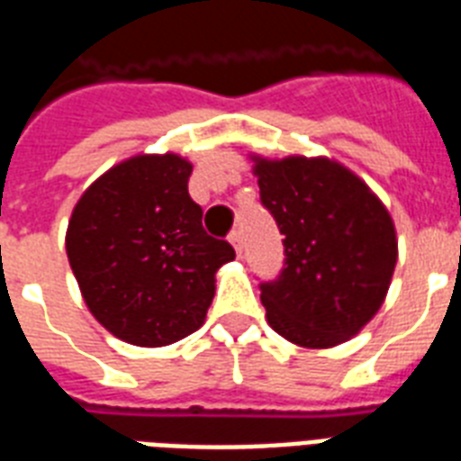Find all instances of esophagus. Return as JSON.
Masks as SVG:
<instances>
[{
    "instance_id": "obj_1",
    "label": "esophagus",
    "mask_w": 461,
    "mask_h": 461,
    "mask_svg": "<svg viewBox=\"0 0 461 461\" xmlns=\"http://www.w3.org/2000/svg\"><path fill=\"white\" fill-rule=\"evenodd\" d=\"M228 240H230V245L235 248V252L242 254V235L240 230H230V235H228Z\"/></svg>"
}]
</instances>
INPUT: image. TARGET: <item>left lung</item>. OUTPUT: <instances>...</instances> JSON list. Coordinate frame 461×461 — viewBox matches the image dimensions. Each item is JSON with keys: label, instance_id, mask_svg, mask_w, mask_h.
Returning a JSON list of instances; mask_svg holds the SVG:
<instances>
[{"label": "left lung", "instance_id": "left-lung-1", "mask_svg": "<svg viewBox=\"0 0 461 461\" xmlns=\"http://www.w3.org/2000/svg\"><path fill=\"white\" fill-rule=\"evenodd\" d=\"M261 204L285 235V267L261 283L268 326L300 348L349 340L376 316L397 264L395 223L357 173L326 157L252 154Z\"/></svg>", "mask_w": 461, "mask_h": 461}]
</instances>
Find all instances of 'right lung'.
Instances as JSON below:
<instances>
[{"instance_id":"add662e5","label":"right lung","mask_w":461,"mask_h":461,"mask_svg":"<svg viewBox=\"0 0 461 461\" xmlns=\"http://www.w3.org/2000/svg\"><path fill=\"white\" fill-rule=\"evenodd\" d=\"M193 164L138 154L102 173L73 207L66 254L92 316L138 348H164L200 329L216 271L235 259L202 228L187 193Z\"/></svg>"}]
</instances>
